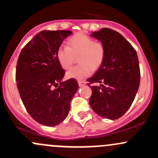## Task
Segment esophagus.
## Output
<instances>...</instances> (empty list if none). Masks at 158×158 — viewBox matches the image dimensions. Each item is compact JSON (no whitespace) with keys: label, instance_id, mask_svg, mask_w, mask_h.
<instances>
[{"label":"esophagus","instance_id":"34e87169","mask_svg":"<svg viewBox=\"0 0 158 158\" xmlns=\"http://www.w3.org/2000/svg\"><path fill=\"white\" fill-rule=\"evenodd\" d=\"M78 83H79V85L80 86V87H82V86H83L86 84V82H85V81H84V80H79L78 81Z\"/></svg>","mask_w":158,"mask_h":158}]
</instances>
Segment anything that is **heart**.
<instances>
[{"label": "heart", "mask_w": 158, "mask_h": 158, "mask_svg": "<svg viewBox=\"0 0 158 158\" xmlns=\"http://www.w3.org/2000/svg\"><path fill=\"white\" fill-rule=\"evenodd\" d=\"M105 56L104 44L83 33L74 35L68 41V46H60L57 51L58 61L65 69H69L78 57L79 64L69 69L66 76L79 80L90 76L93 69H98Z\"/></svg>", "instance_id": "obj_1"}]
</instances>
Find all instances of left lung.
Segmentation results:
<instances>
[{
	"instance_id": "8db88e82",
	"label": "left lung",
	"mask_w": 158,
	"mask_h": 158,
	"mask_svg": "<svg viewBox=\"0 0 158 158\" xmlns=\"http://www.w3.org/2000/svg\"><path fill=\"white\" fill-rule=\"evenodd\" d=\"M91 35L104 44L106 56L95 74L87 79L92 92L89 104L100 117L117 119L129 110L139 89L141 76L137 53L113 29L103 28Z\"/></svg>"
}]
</instances>
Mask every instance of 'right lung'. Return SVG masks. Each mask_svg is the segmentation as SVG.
Listing matches in <instances>:
<instances>
[{
  "instance_id": "right-lung-1",
  "label": "right lung",
  "mask_w": 158,
  "mask_h": 158,
  "mask_svg": "<svg viewBox=\"0 0 158 158\" xmlns=\"http://www.w3.org/2000/svg\"><path fill=\"white\" fill-rule=\"evenodd\" d=\"M71 31H41L21 51L16 68L19 95L36 122L54 127L69 114L71 99L78 90L75 79L61 82L65 74L57 51Z\"/></svg>"
}]
</instances>
